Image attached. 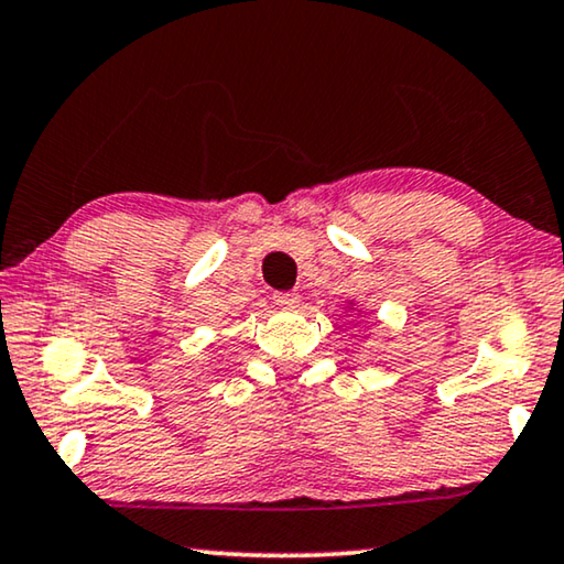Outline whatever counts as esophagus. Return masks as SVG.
Here are the masks:
<instances>
[{"instance_id": "esophagus-1", "label": "esophagus", "mask_w": 564, "mask_h": 564, "mask_svg": "<svg viewBox=\"0 0 564 564\" xmlns=\"http://www.w3.org/2000/svg\"><path fill=\"white\" fill-rule=\"evenodd\" d=\"M274 302H276V305H280V307H297L300 295H297V292H276Z\"/></svg>"}]
</instances>
